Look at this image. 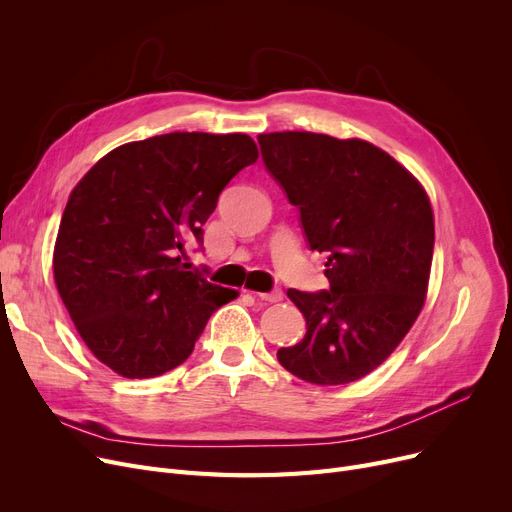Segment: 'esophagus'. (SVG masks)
<instances>
[{"label": "esophagus", "instance_id": "34e87169", "mask_svg": "<svg viewBox=\"0 0 512 512\" xmlns=\"http://www.w3.org/2000/svg\"><path fill=\"white\" fill-rule=\"evenodd\" d=\"M255 297L259 301H265V303H280L284 299V292L282 290H272V292H255Z\"/></svg>", "mask_w": 512, "mask_h": 512}]
</instances>
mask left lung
Returning a JSON list of instances; mask_svg holds the SVG:
<instances>
[{
  "mask_svg": "<svg viewBox=\"0 0 512 512\" xmlns=\"http://www.w3.org/2000/svg\"><path fill=\"white\" fill-rule=\"evenodd\" d=\"M257 141L311 251L328 255V290L286 292L307 334L278 361L309 384L357 382L390 357L425 303L432 205L409 170L367 141L290 130Z\"/></svg>",
  "mask_w": 512,
  "mask_h": 512,
  "instance_id": "left-lung-1",
  "label": "left lung"
}]
</instances>
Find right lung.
I'll list each match as a JSON object with an SVG mask.
<instances>
[{"label":"right lung","mask_w":512,"mask_h":512,"mask_svg":"<svg viewBox=\"0 0 512 512\" xmlns=\"http://www.w3.org/2000/svg\"><path fill=\"white\" fill-rule=\"evenodd\" d=\"M247 134L170 132L101 157L66 203L53 278L89 351L128 380L188 359L236 290L182 263L226 184L255 164Z\"/></svg>","instance_id":"add662e5"}]
</instances>
